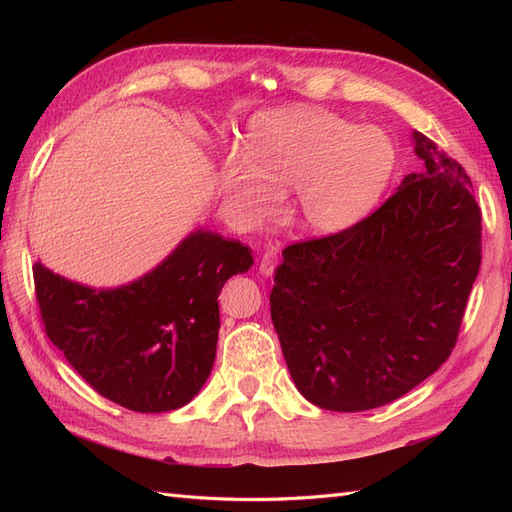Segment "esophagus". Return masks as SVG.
<instances>
[{
  "label": "esophagus",
  "instance_id": "esophagus-1",
  "mask_svg": "<svg viewBox=\"0 0 512 512\" xmlns=\"http://www.w3.org/2000/svg\"><path fill=\"white\" fill-rule=\"evenodd\" d=\"M275 267H277V250H275V247H271V250H267L265 254H262L258 271H260V275L271 277L275 273Z\"/></svg>",
  "mask_w": 512,
  "mask_h": 512
}]
</instances>
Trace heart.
<instances>
[{
	"label": "heart",
	"mask_w": 512,
	"mask_h": 512,
	"mask_svg": "<svg viewBox=\"0 0 512 512\" xmlns=\"http://www.w3.org/2000/svg\"><path fill=\"white\" fill-rule=\"evenodd\" d=\"M397 164L389 134L324 108H282L247 123L218 183L235 218L256 228L288 192L290 215L314 235H337L378 205Z\"/></svg>",
	"instance_id": "b5f03b06"
}]
</instances>
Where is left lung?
<instances>
[{"instance_id": "left-lung-1", "label": "left lung", "mask_w": 512, "mask_h": 512, "mask_svg": "<svg viewBox=\"0 0 512 512\" xmlns=\"http://www.w3.org/2000/svg\"><path fill=\"white\" fill-rule=\"evenodd\" d=\"M425 162L363 222L282 252L271 320L297 391L333 412L380 408L451 356L480 267L461 164L412 130Z\"/></svg>"}]
</instances>
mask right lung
Returning <instances> with one entry per match:
<instances>
[{"mask_svg": "<svg viewBox=\"0 0 512 512\" xmlns=\"http://www.w3.org/2000/svg\"><path fill=\"white\" fill-rule=\"evenodd\" d=\"M252 265L247 245L196 228L128 284L94 288L40 260L34 280L46 335L102 397L134 412H168L203 389L218 348V297Z\"/></svg>", "mask_w": 512, "mask_h": 512, "instance_id": "right-lung-1", "label": "right lung"}]
</instances>
